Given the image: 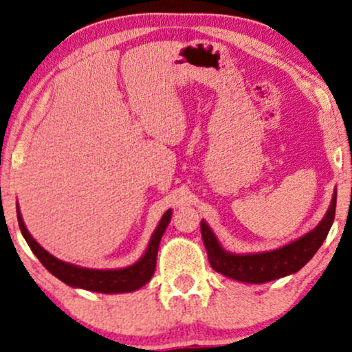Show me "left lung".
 I'll list each match as a JSON object with an SVG mask.
<instances>
[{
  "instance_id": "1",
  "label": "left lung",
  "mask_w": 352,
  "mask_h": 352,
  "mask_svg": "<svg viewBox=\"0 0 352 352\" xmlns=\"http://www.w3.org/2000/svg\"><path fill=\"white\" fill-rule=\"evenodd\" d=\"M336 209V188L333 193L330 208L327 214L318 222L315 229L307 232L302 237L292 240L287 245H283L276 250L260 253H230L224 250L219 240L212 232L206 221H201V237L204 248L208 252V260L212 270L228 276L230 279L248 284H263L294 274L312 260V256L322 247V243L330 232L333 221H335Z\"/></svg>"
}]
</instances>
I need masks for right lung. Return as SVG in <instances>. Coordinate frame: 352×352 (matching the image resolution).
I'll list each match as a JSON object with an SVG mask.
<instances>
[{
	"mask_svg": "<svg viewBox=\"0 0 352 352\" xmlns=\"http://www.w3.org/2000/svg\"><path fill=\"white\" fill-rule=\"evenodd\" d=\"M17 208V221H19L21 232L24 235L25 242L29 243L30 250L38 258L40 263L50 271L55 278L68 284L71 287L86 289V291L102 292V294H123V292H133L143 287L149 279L153 278L155 270V260H157L159 243L164 232H166L168 222L172 217V209H167L164 216L159 221L157 228L151 235L148 248L143 253V256L136 261L135 265L126 266V268L118 270H92L82 268V266L66 263L63 260H58L52 253H48L45 248L40 247L30 232L25 228L24 219H22L19 206Z\"/></svg>",
	"mask_w": 352,
	"mask_h": 352,
	"instance_id": "1",
	"label": "right lung"
}]
</instances>
